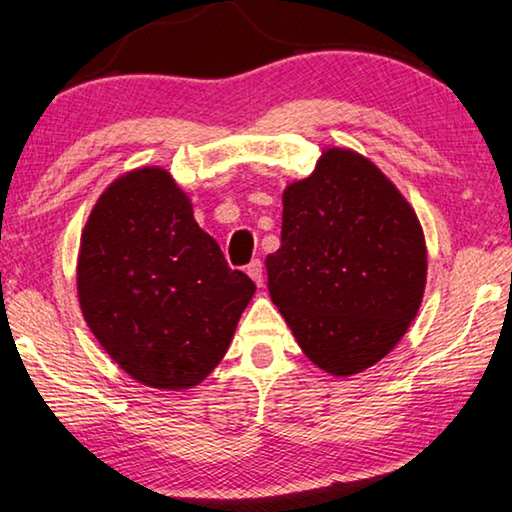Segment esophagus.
<instances>
[{
    "label": "esophagus",
    "mask_w": 512,
    "mask_h": 512,
    "mask_svg": "<svg viewBox=\"0 0 512 512\" xmlns=\"http://www.w3.org/2000/svg\"><path fill=\"white\" fill-rule=\"evenodd\" d=\"M247 274L254 279L256 286H263V263L261 261H251L247 265Z\"/></svg>",
    "instance_id": "esophagus-1"
}]
</instances>
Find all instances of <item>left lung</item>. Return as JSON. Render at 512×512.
I'll return each instance as SVG.
<instances>
[{"instance_id":"1","label":"left lung","mask_w":512,"mask_h":512,"mask_svg":"<svg viewBox=\"0 0 512 512\" xmlns=\"http://www.w3.org/2000/svg\"><path fill=\"white\" fill-rule=\"evenodd\" d=\"M268 291L302 353L332 376L365 372L416 318L427 247L409 201L379 166L330 147L284 189Z\"/></svg>"}]
</instances>
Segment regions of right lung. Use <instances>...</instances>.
Returning a JSON list of instances; mask_svg holds the SVG:
<instances>
[{
	"label": "right lung",
	"instance_id": "right-lung-1",
	"mask_svg": "<svg viewBox=\"0 0 512 512\" xmlns=\"http://www.w3.org/2000/svg\"><path fill=\"white\" fill-rule=\"evenodd\" d=\"M256 286L228 268L168 170L110 184L80 235L78 300L110 358L138 383L187 390L224 358Z\"/></svg>",
	"mask_w": 512,
	"mask_h": 512
}]
</instances>
